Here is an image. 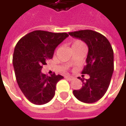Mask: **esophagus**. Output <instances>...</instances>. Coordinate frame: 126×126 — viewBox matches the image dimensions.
<instances>
[{"label": "esophagus", "instance_id": "esophagus-1", "mask_svg": "<svg viewBox=\"0 0 126 126\" xmlns=\"http://www.w3.org/2000/svg\"><path fill=\"white\" fill-rule=\"evenodd\" d=\"M65 79H67L68 80H71L74 79V77L73 76H66Z\"/></svg>", "mask_w": 126, "mask_h": 126}]
</instances>
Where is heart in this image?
Masks as SVG:
<instances>
[{
	"mask_svg": "<svg viewBox=\"0 0 126 126\" xmlns=\"http://www.w3.org/2000/svg\"><path fill=\"white\" fill-rule=\"evenodd\" d=\"M83 43L82 42L79 41H75L74 43H73V45H72V47L83 46Z\"/></svg>",
	"mask_w": 126,
	"mask_h": 126,
	"instance_id": "obj_1",
	"label": "heart"
}]
</instances>
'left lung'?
Returning <instances> with one entry per match:
<instances>
[{
	"mask_svg": "<svg viewBox=\"0 0 126 126\" xmlns=\"http://www.w3.org/2000/svg\"><path fill=\"white\" fill-rule=\"evenodd\" d=\"M71 36L80 39L88 47L86 65L82 74H88V79L82 80L83 86L73 91L80 102L94 103L100 99L109 88L114 71V51L107 38L98 32L80 30L69 32Z\"/></svg>",
	"mask_w": 126,
	"mask_h": 126,
	"instance_id": "8db88e82",
	"label": "left lung"
}]
</instances>
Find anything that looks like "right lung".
Instances as JSON below:
<instances>
[{"instance_id":"1","label":"right lung","mask_w":126,"mask_h":126,"mask_svg":"<svg viewBox=\"0 0 126 126\" xmlns=\"http://www.w3.org/2000/svg\"><path fill=\"white\" fill-rule=\"evenodd\" d=\"M69 36L66 33L34 31L22 37L15 47L12 63L17 84L32 103L41 105L53 98L56 85L64 77L43 74V65L52 58L55 48Z\"/></svg>"}]
</instances>
